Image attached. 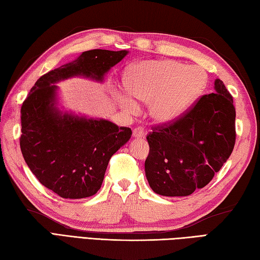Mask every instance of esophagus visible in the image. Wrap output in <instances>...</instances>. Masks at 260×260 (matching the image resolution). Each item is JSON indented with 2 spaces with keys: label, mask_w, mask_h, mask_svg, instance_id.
Listing matches in <instances>:
<instances>
[{
  "label": "esophagus",
  "mask_w": 260,
  "mask_h": 260,
  "mask_svg": "<svg viewBox=\"0 0 260 260\" xmlns=\"http://www.w3.org/2000/svg\"><path fill=\"white\" fill-rule=\"evenodd\" d=\"M133 136L135 139H141V137L145 136V129L143 127H136L133 129Z\"/></svg>",
  "instance_id": "esophagus-1"
}]
</instances>
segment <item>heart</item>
Instances as JSON below:
<instances>
[{"instance_id": "b5f03b06", "label": "heart", "mask_w": 260, "mask_h": 260, "mask_svg": "<svg viewBox=\"0 0 260 260\" xmlns=\"http://www.w3.org/2000/svg\"><path fill=\"white\" fill-rule=\"evenodd\" d=\"M206 71L198 66H186L174 60H147L125 73L124 85L136 101L150 103L148 112L159 124H167L183 115L207 86ZM127 113L139 106L131 97L119 98Z\"/></svg>"}]
</instances>
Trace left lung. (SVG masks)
Listing matches in <instances>:
<instances>
[{"mask_svg":"<svg viewBox=\"0 0 260 260\" xmlns=\"http://www.w3.org/2000/svg\"><path fill=\"white\" fill-rule=\"evenodd\" d=\"M172 123L153 127L145 174L152 190L186 197L202 189L227 162L236 143L234 99L220 79Z\"/></svg>","mask_w":260,"mask_h":260,"instance_id":"8db88e82","label":"left lung"}]
</instances>
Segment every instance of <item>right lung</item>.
I'll use <instances>...</instances> for the list:
<instances>
[{"mask_svg": "<svg viewBox=\"0 0 260 260\" xmlns=\"http://www.w3.org/2000/svg\"><path fill=\"white\" fill-rule=\"evenodd\" d=\"M128 51L95 49L41 76L21 107L20 147L42 185L63 199H82L101 189L110 157L128 142L129 127L79 117L54 106L56 82L75 76L103 81Z\"/></svg>", "mask_w": 260, "mask_h": 260, "instance_id": "1", "label": "right lung"}]
</instances>
